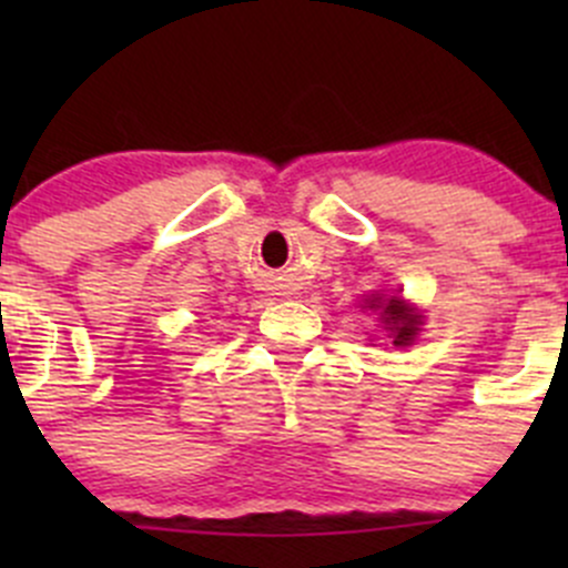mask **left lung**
I'll return each mask as SVG.
<instances>
[{
  "label": "left lung",
  "mask_w": 568,
  "mask_h": 568,
  "mask_svg": "<svg viewBox=\"0 0 568 568\" xmlns=\"http://www.w3.org/2000/svg\"><path fill=\"white\" fill-rule=\"evenodd\" d=\"M371 307L382 311V324H385V329L393 335V346H409V343L415 341L417 329H420V316H415L398 296H393V300L387 302L371 300Z\"/></svg>",
  "instance_id": "left-lung-1"
}]
</instances>
